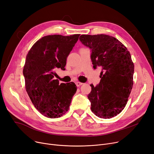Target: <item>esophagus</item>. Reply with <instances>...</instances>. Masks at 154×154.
<instances>
[{
	"label": "esophagus",
	"mask_w": 154,
	"mask_h": 154,
	"mask_svg": "<svg viewBox=\"0 0 154 154\" xmlns=\"http://www.w3.org/2000/svg\"><path fill=\"white\" fill-rule=\"evenodd\" d=\"M75 84H76V85H77V87H80V85H82L83 84H82V82H75Z\"/></svg>",
	"instance_id": "esophagus-1"
}]
</instances>
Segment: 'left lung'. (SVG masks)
Listing matches in <instances>:
<instances>
[{"instance_id":"8db88e82","label":"left lung","mask_w":154,"mask_h":154,"mask_svg":"<svg viewBox=\"0 0 154 154\" xmlns=\"http://www.w3.org/2000/svg\"><path fill=\"white\" fill-rule=\"evenodd\" d=\"M79 39L91 49L93 67L102 70L99 85L91 84L88 98L91 110L100 118L114 117L125 108L133 87L134 65L131 54L118 39L108 35H82Z\"/></svg>"}]
</instances>
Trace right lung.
Wrapping results in <instances>:
<instances>
[{
	"label": "right lung",
	"mask_w": 154,
	"mask_h": 154,
	"mask_svg": "<svg viewBox=\"0 0 154 154\" xmlns=\"http://www.w3.org/2000/svg\"><path fill=\"white\" fill-rule=\"evenodd\" d=\"M80 34L50 35L32 45L26 56L23 74L25 87L34 107L48 118H58L69 109L77 86L74 82L59 84L55 70H65L66 60Z\"/></svg>",
	"instance_id": "right-lung-1"
}]
</instances>
